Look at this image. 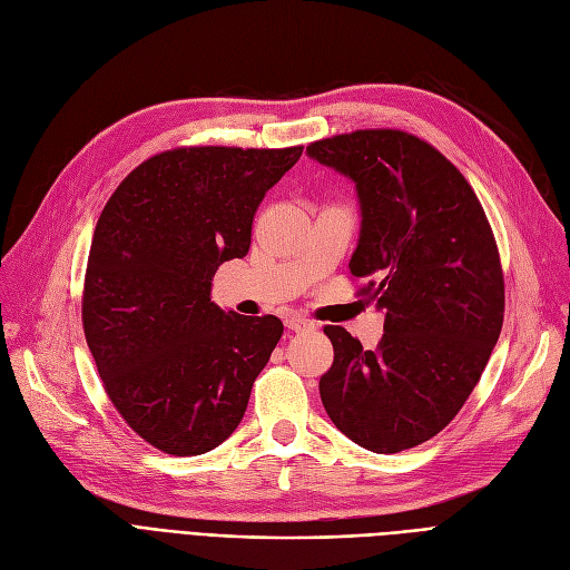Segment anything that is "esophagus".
<instances>
[{"mask_svg":"<svg viewBox=\"0 0 570 570\" xmlns=\"http://www.w3.org/2000/svg\"><path fill=\"white\" fill-rule=\"evenodd\" d=\"M285 325H287L289 330H294V332L313 330V323H311L306 316H302V313H289V316L285 318Z\"/></svg>","mask_w":570,"mask_h":570,"instance_id":"1","label":"esophagus"}]
</instances>
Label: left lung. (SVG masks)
<instances>
[{
	"mask_svg": "<svg viewBox=\"0 0 570 570\" xmlns=\"http://www.w3.org/2000/svg\"><path fill=\"white\" fill-rule=\"evenodd\" d=\"M313 160L356 184L358 294L384 311L375 351L325 325L335 361L321 377L330 420L372 453L434 439L472 394L504 318V276L474 188L434 146L401 129L313 141Z\"/></svg>",
	"mask_w": 570,
	"mask_h": 570,
	"instance_id": "8db88e82",
	"label": "left lung"
}]
</instances>
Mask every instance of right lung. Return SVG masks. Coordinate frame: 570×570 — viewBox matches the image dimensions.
<instances>
[{"label": "right lung", "mask_w": 570, "mask_h": 570, "mask_svg": "<svg viewBox=\"0 0 570 570\" xmlns=\"http://www.w3.org/2000/svg\"><path fill=\"white\" fill-rule=\"evenodd\" d=\"M302 150H165L127 174L98 217L85 337L115 410L167 455H203L233 434L283 337L276 316L222 311L209 292L217 268L247 254L254 212Z\"/></svg>", "instance_id": "add662e5"}]
</instances>
